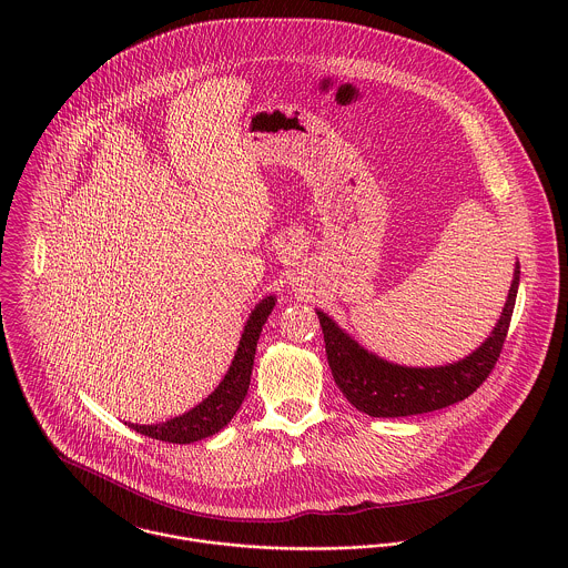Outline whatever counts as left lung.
Wrapping results in <instances>:
<instances>
[{
    "label": "left lung",
    "instance_id": "8db88e82",
    "mask_svg": "<svg viewBox=\"0 0 568 568\" xmlns=\"http://www.w3.org/2000/svg\"><path fill=\"white\" fill-rule=\"evenodd\" d=\"M518 282L520 264L514 268L505 308L489 338L464 361L444 367H400L387 363L363 349L327 315L317 313L334 383L352 405L372 417L430 413L466 400L486 383L500 356L516 304Z\"/></svg>",
    "mask_w": 568,
    "mask_h": 568
}]
</instances>
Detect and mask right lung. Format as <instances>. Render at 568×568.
Masks as SVG:
<instances>
[{"label": "right lung", "instance_id": "obj_1", "mask_svg": "<svg viewBox=\"0 0 568 568\" xmlns=\"http://www.w3.org/2000/svg\"><path fill=\"white\" fill-rule=\"evenodd\" d=\"M273 306H275V297H266L255 306V311L251 313L248 322L244 325L243 338H241L239 352L232 361V367H230L227 376L223 378V383L214 389L212 396H207L201 405L194 406L185 415H179L163 424H151V426L129 424V426L146 437L170 442V444H192V442L205 439V437L219 433L223 426H227L232 422V417L236 415V410L243 405L248 383H251L255 345H257L262 325L271 315Z\"/></svg>", "mask_w": 568, "mask_h": 568}]
</instances>
